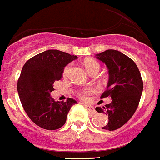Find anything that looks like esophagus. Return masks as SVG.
Listing matches in <instances>:
<instances>
[{
  "label": "esophagus",
  "mask_w": 160,
  "mask_h": 160,
  "mask_svg": "<svg viewBox=\"0 0 160 160\" xmlns=\"http://www.w3.org/2000/svg\"><path fill=\"white\" fill-rule=\"evenodd\" d=\"M86 108L90 112H91L92 114H95L96 111L95 110H94V107H93V106H90V105H86Z\"/></svg>",
  "instance_id": "1"
}]
</instances>
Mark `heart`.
Listing matches in <instances>:
<instances>
[{
  "label": "heart",
  "instance_id": "1",
  "mask_svg": "<svg viewBox=\"0 0 160 160\" xmlns=\"http://www.w3.org/2000/svg\"><path fill=\"white\" fill-rule=\"evenodd\" d=\"M84 66L86 68L87 71L89 73H98L100 70V65L99 63L97 61L94 60V59H87V60L84 61ZM70 69V66H67L65 68L64 73L66 74L68 73L69 70ZM94 91V90L91 87H87V88H84L82 90H81L80 91L78 92V95L79 97L82 98V99H86L88 95H90V94H92Z\"/></svg>",
  "mask_w": 160,
  "mask_h": 160
}]
</instances>
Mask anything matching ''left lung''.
I'll list each match as a JSON object with an SVG mask.
<instances>
[{
    "instance_id": "obj_1",
    "label": "left lung",
    "mask_w": 160,
    "mask_h": 160,
    "mask_svg": "<svg viewBox=\"0 0 160 160\" xmlns=\"http://www.w3.org/2000/svg\"><path fill=\"white\" fill-rule=\"evenodd\" d=\"M108 69L107 90L101 98L111 97L112 101L105 107H96L98 113L108 115V123L102 129L114 131L123 126L135 114L143 89V82L138 66L132 59L114 49L95 54Z\"/></svg>"
}]
</instances>
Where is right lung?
Instances as JSON below:
<instances>
[{
	"mask_svg": "<svg viewBox=\"0 0 160 160\" xmlns=\"http://www.w3.org/2000/svg\"><path fill=\"white\" fill-rule=\"evenodd\" d=\"M77 56L49 49L31 58L24 65L18 81V92L23 108L32 122L46 130H57L77 101L68 98L66 102L54 101L50 92L53 82L62 77L65 66Z\"/></svg>",
	"mask_w": 160,
	"mask_h": 160,
	"instance_id": "right-lung-1",
	"label": "right lung"
}]
</instances>
